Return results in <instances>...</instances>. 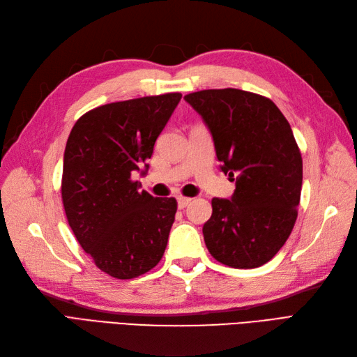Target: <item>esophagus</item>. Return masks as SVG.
I'll use <instances>...</instances> for the list:
<instances>
[{
	"label": "esophagus",
	"mask_w": 357,
	"mask_h": 357,
	"mask_svg": "<svg viewBox=\"0 0 357 357\" xmlns=\"http://www.w3.org/2000/svg\"><path fill=\"white\" fill-rule=\"evenodd\" d=\"M190 198H185V197H178L177 198V204H178V208L180 210H183V208H186L188 207V205L190 204Z\"/></svg>",
	"instance_id": "obj_1"
}]
</instances>
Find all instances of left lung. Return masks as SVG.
I'll return each mask as SVG.
<instances>
[{"instance_id":"obj_1","label":"left lung","mask_w":357,"mask_h":357,"mask_svg":"<svg viewBox=\"0 0 357 357\" xmlns=\"http://www.w3.org/2000/svg\"><path fill=\"white\" fill-rule=\"evenodd\" d=\"M213 137L220 169L235 190L213 198L204 225L210 255L232 268H257L283 247L298 218L302 158L278 107L240 89H207L185 96Z\"/></svg>"}]
</instances>
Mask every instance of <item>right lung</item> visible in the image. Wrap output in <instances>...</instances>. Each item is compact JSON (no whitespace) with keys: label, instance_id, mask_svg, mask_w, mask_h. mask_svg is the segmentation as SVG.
Wrapping results in <instances>:
<instances>
[{"label":"right lung","instance_id":"1","mask_svg":"<svg viewBox=\"0 0 357 357\" xmlns=\"http://www.w3.org/2000/svg\"><path fill=\"white\" fill-rule=\"evenodd\" d=\"M181 93L105 104L73 126L63 153L62 202L75 238L101 271L129 280L164 256L177 201L139 192L132 172L152 158Z\"/></svg>","mask_w":357,"mask_h":357}]
</instances>
